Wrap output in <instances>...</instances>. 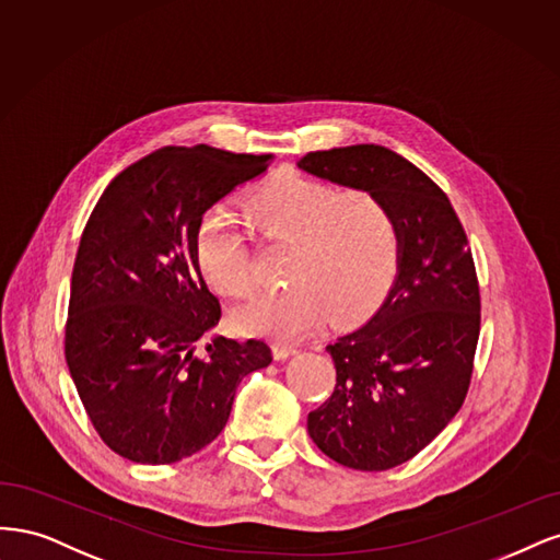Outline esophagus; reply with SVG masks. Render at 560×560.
<instances>
[{"mask_svg": "<svg viewBox=\"0 0 560 560\" xmlns=\"http://www.w3.org/2000/svg\"><path fill=\"white\" fill-rule=\"evenodd\" d=\"M272 351H275V358H277V360H283V358H288V355H293L298 349H295L293 345H285V341H275Z\"/></svg>", "mask_w": 560, "mask_h": 560, "instance_id": "34e87169", "label": "esophagus"}]
</instances>
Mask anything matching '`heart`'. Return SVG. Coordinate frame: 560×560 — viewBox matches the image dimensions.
<instances>
[{
    "instance_id": "b5f03b06",
    "label": "heart",
    "mask_w": 560,
    "mask_h": 560,
    "mask_svg": "<svg viewBox=\"0 0 560 560\" xmlns=\"http://www.w3.org/2000/svg\"><path fill=\"white\" fill-rule=\"evenodd\" d=\"M250 225L265 242L291 244L281 291L250 298L234 312L250 335L293 339L330 314L337 323L368 316L398 267V223L390 205L368 188L281 174L246 200ZM197 267L211 288L244 298L256 283L250 248L237 223L213 215L197 234Z\"/></svg>"
}]
</instances>
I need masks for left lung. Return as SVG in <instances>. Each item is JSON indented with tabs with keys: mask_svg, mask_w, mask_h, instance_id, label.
<instances>
[{
	"mask_svg": "<svg viewBox=\"0 0 560 560\" xmlns=\"http://www.w3.org/2000/svg\"><path fill=\"white\" fill-rule=\"evenodd\" d=\"M298 167L384 197L398 223V277L378 312L337 337V384L306 430L335 463L363 472L398 467L456 417L470 388L481 323L467 234L446 192L376 143L306 153Z\"/></svg>",
	"mask_w": 560,
	"mask_h": 560,
	"instance_id": "obj_1",
	"label": "left lung"
}]
</instances>
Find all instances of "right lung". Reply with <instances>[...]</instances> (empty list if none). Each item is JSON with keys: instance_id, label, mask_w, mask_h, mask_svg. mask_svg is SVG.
I'll return each instance as SVG.
<instances>
[{"instance_id": "right-lung-1", "label": "right lung", "mask_w": 560, "mask_h": 560, "mask_svg": "<svg viewBox=\"0 0 560 560\" xmlns=\"http://www.w3.org/2000/svg\"><path fill=\"white\" fill-rule=\"evenodd\" d=\"M272 155L165 147L122 170L85 223L71 272L65 358L102 442L170 465L225 428L242 378L272 363L262 339L211 337L221 302L197 267L202 215Z\"/></svg>"}]
</instances>
